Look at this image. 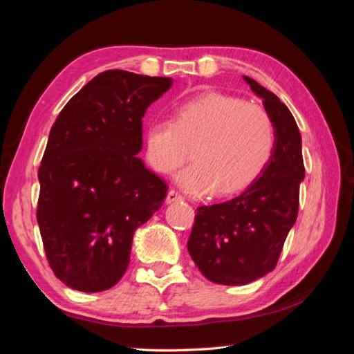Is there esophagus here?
<instances>
[{"label":"esophagus","instance_id":"obj_1","mask_svg":"<svg viewBox=\"0 0 354 354\" xmlns=\"http://www.w3.org/2000/svg\"><path fill=\"white\" fill-rule=\"evenodd\" d=\"M181 200H184L183 195L175 189H170L169 194H167V203H176V201H181Z\"/></svg>","mask_w":354,"mask_h":354}]
</instances>
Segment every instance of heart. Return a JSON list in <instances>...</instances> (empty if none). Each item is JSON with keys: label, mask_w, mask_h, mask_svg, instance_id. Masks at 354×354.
Returning a JSON list of instances; mask_svg holds the SVG:
<instances>
[{"label": "heart", "mask_w": 354, "mask_h": 354, "mask_svg": "<svg viewBox=\"0 0 354 354\" xmlns=\"http://www.w3.org/2000/svg\"><path fill=\"white\" fill-rule=\"evenodd\" d=\"M277 129L262 106L220 92H205L179 101L173 120L158 117L145 131L147 159L159 173H171L187 158L178 181L195 195L217 189L231 195L257 179L270 162Z\"/></svg>", "instance_id": "1"}]
</instances>
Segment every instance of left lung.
<instances>
[{
	"label": "left lung",
	"instance_id": "obj_1",
	"mask_svg": "<svg viewBox=\"0 0 354 354\" xmlns=\"http://www.w3.org/2000/svg\"><path fill=\"white\" fill-rule=\"evenodd\" d=\"M273 118L277 145L254 183L236 198L196 209L187 250L215 284L243 286L277 267L298 215L304 178L301 136L295 118L273 92L245 76Z\"/></svg>",
	"mask_w": 354,
	"mask_h": 354
}]
</instances>
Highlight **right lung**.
Returning <instances> with one entry per match:
<instances>
[{"label": "right lung", "mask_w": 354, "mask_h": 354, "mask_svg": "<svg viewBox=\"0 0 354 354\" xmlns=\"http://www.w3.org/2000/svg\"><path fill=\"white\" fill-rule=\"evenodd\" d=\"M171 77L107 70L59 113L39 167L37 223L65 286L103 292L129 266L134 231L162 206L167 184L145 169L142 117Z\"/></svg>", "instance_id": "obj_1"}]
</instances>
